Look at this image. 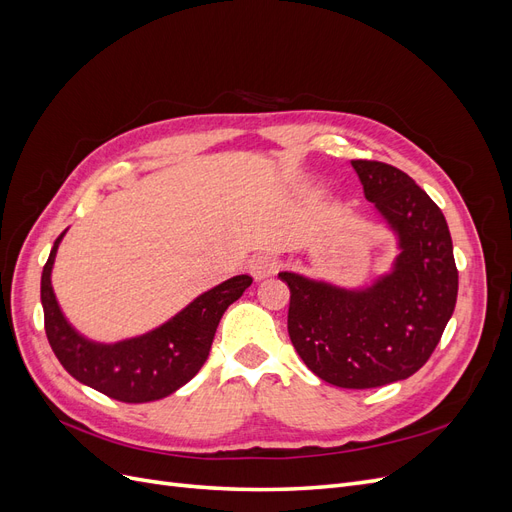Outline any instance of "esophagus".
I'll return each instance as SVG.
<instances>
[{"label": "esophagus", "mask_w": 512, "mask_h": 512, "mask_svg": "<svg viewBox=\"0 0 512 512\" xmlns=\"http://www.w3.org/2000/svg\"><path fill=\"white\" fill-rule=\"evenodd\" d=\"M277 269H280V260H277V256H273V254H258L250 260V273L254 275V280L269 277Z\"/></svg>", "instance_id": "1"}]
</instances>
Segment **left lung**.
I'll return each mask as SVG.
<instances>
[{
    "label": "left lung",
    "instance_id": "1",
    "mask_svg": "<svg viewBox=\"0 0 512 512\" xmlns=\"http://www.w3.org/2000/svg\"><path fill=\"white\" fill-rule=\"evenodd\" d=\"M369 203L399 239L393 271L363 290L282 271L290 288L288 335L318 378L376 389L421 369L451 320L459 275L440 207L391 164L352 160Z\"/></svg>",
    "mask_w": 512,
    "mask_h": 512
}]
</instances>
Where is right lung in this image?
Listing matches in <instances>:
<instances>
[{
    "label": "right lung",
    "mask_w": 512,
    "mask_h": 512,
    "mask_svg": "<svg viewBox=\"0 0 512 512\" xmlns=\"http://www.w3.org/2000/svg\"><path fill=\"white\" fill-rule=\"evenodd\" d=\"M64 235L66 230L55 239L42 269L40 299L46 337L72 378L123 404L156 401L190 382L207 361L215 329L228 305L252 284L250 275H235L200 294L162 327L117 344H98L72 329L55 299L51 271Z\"/></svg>",
    "instance_id": "right-lung-1"
}]
</instances>
